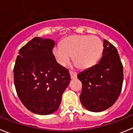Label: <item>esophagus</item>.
Here are the masks:
<instances>
[{
    "label": "esophagus",
    "mask_w": 133,
    "mask_h": 133,
    "mask_svg": "<svg viewBox=\"0 0 133 133\" xmlns=\"http://www.w3.org/2000/svg\"><path fill=\"white\" fill-rule=\"evenodd\" d=\"M70 77L72 79H75L77 78V73L76 72H72V71H70Z\"/></svg>",
    "instance_id": "esophagus-1"
}]
</instances>
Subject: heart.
Returning <instances> with one entry per match:
<instances>
[{
    "label": "heart",
    "mask_w": 133,
    "mask_h": 133,
    "mask_svg": "<svg viewBox=\"0 0 133 133\" xmlns=\"http://www.w3.org/2000/svg\"><path fill=\"white\" fill-rule=\"evenodd\" d=\"M103 50V42L98 36L75 35L66 38L61 46H55L53 55L61 65H66L72 56L81 69H87L97 63Z\"/></svg>",
    "instance_id": "heart-1"
}]
</instances>
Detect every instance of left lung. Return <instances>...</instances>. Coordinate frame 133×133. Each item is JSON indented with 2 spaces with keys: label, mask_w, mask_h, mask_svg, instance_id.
I'll list each match as a JSON object with an SVG mask.
<instances>
[{
  "label": "left lung",
  "mask_w": 133,
  "mask_h": 133,
  "mask_svg": "<svg viewBox=\"0 0 133 133\" xmlns=\"http://www.w3.org/2000/svg\"><path fill=\"white\" fill-rule=\"evenodd\" d=\"M103 46L98 63L77 75L83 85L81 103L92 112H101L112 106L123 87V66L118 51L105 39Z\"/></svg>",
  "instance_id": "left-lung-1"
}]
</instances>
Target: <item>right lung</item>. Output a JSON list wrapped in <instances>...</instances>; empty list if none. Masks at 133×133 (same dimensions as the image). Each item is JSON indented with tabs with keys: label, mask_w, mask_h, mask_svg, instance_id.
Wrapping results in <instances>:
<instances>
[{
	"label": "right lung",
	"mask_w": 133,
	"mask_h": 133,
	"mask_svg": "<svg viewBox=\"0 0 133 133\" xmlns=\"http://www.w3.org/2000/svg\"><path fill=\"white\" fill-rule=\"evenodd\" d=\"M55 41L35 37L20 49L14 66V83L18 98L28 110L50 115L58 109L70 83L67 69L52 53Z\"/></svg>",
	"instance_id": "obj_1"
}]
</instances>
